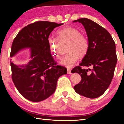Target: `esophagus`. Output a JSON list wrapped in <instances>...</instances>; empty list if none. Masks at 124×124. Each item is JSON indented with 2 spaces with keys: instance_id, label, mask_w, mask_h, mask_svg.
Listing matches in <instances>:
<instances>
[{
  "instance_id": "obj_1",
  "label": "esophagus",
  "mask_w": 124,
  "mask_h": 124,
  "mask_svg": "<svg viewBox=\"0 0 124 124\" xmlns=\"http://www.w3.org/2000/svg\"><path fill=\"white\" fill-rule=\"evenodd\" d=\"M67 74H72V72H71V70H70V69H68V70H67Z\"/></svg>"
}]
</instances>
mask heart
I'll return each mask as SVG.
<instances>
[{
  "label": "heart",
  "instance_id": "1",
  "mask_svg": "<svg viewBox=\"0 0 124 124\" xmlns=\"http://www.w3.org/2000/svg\"><path fill=\"white\" fill-rule=\"evenodd\" d=\"M57 38L60 41H69L67 52L60 61V64L70 68L76 63L78 57H83L87 54L89 47L88 39L85 35L80 34L79 29L71 26H66L60 29L57 32ZM57 38L49 36L47 43L50 51L56 57H58L59 41Z\"/></svg>",
  "mask_w": 124,
  "mask_h": 124
}]
</instances>
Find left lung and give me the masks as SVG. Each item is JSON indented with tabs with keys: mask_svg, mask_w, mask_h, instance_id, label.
Instances as JSON below:
<instances>
[{
	"mask_svg": "<svg viewBox=\"0 0 124 124\" xmlns=\"http://www.w3.org/2000/svg\"><path fill=\"white\" fill-rule=\"evenodd\" d=\"M77 22L84 27L89 47L79 66L72 70L81 77L74 89L79 95L95 98L103 94L114 76L117 62L115 44L110 33L97 23L86 18L73 21ZM82 66L86 68L81 69Z\"/></svg>",
	"mask_w": 124,
	"mask_h": 124,
	"instance_id": "left-lung-1",
	"label": "left lung"
}]
</instances>
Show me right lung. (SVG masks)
I'll use <instances>...</instances> for the list:
<instances>
[{"label": "right lung", "mask_w": 124, "mask_h": 124, "mask_svg": "<svg viewBox=\"0 0 124 124\" xmlns=\"http://www.w3.org/2000/svg\"><path fill=\"white\" fill-rule=\"evenodd\" d=\"M63 23L38 21L27 25L14 39L10 57L21 50L30 49V61L24 65L10 61L12 79L23 97L38 102L46 99L55 91L58 78L67 73L65 67L56 65L47 43L54 28Z\"/></svg>", "instance_id": "1"}]
</instances>
